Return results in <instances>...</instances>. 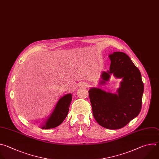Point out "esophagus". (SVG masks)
<instances>
[{"mask_svg":"<svg viewBox=\"0 0 159 159\" xmlns=\"http://www.w3.org/2000/svg\"><path fill=\"white\" fill-rule=\"evenodd\" d=\"M80 87H82V88H87L88 87V83H85V82H82L80 84Z\"/></svg>","mask_w":159,"mask_h":159,"instance_id":"1","label":"esophagus"}]
</instances>
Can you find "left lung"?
Here are the masks:
<instances>
[{
	"label": "left lung",
	"mask_w": 159,
	"mask_h": 159,
	"mask_svg": "<svg viewBox=\"0 0 159 159\" xmlns=\"http://www.w3.org/2000/svg\"><path fill=\"white\" fill-rule=\"evenodd\" d=\"M110 71H103L100 84L110 80L111 75L122 79L116 93L92 87L89 97L94 118L108 129L123 128L140 112L144 85L141 73L129 56L122 52L110 54Z\"/></svg>",
	"instance_id": "left-lung-1"
}]
</instances>
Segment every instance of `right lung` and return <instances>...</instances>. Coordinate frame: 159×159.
I'll use <instances>...</instances> for the list:
<instances>
[{"label": "right lung", "instance_id": "1", "mask_svg": "<svg viewBox=\"0 0 159 159\" xmlns=\"http://www.w3.org/2000/svg\"><path fill=\"white\" fill-rule=\"evenodd\" d=\"M71 100V93L62 97L57 102L52 113L43 122L41 128L42 129H53L61 124L68 113Z\"/></svg>", "mask_w": 159, "mask_h": 159}]
</instances>
